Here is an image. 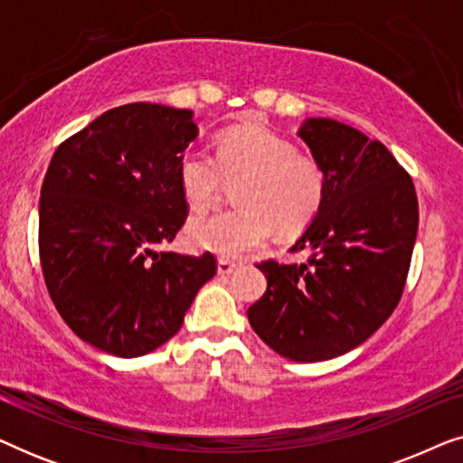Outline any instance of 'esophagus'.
<instances>
[{"label": "esophagus", "mask_w": 463, "mask_h": 463, "mask_svg": "<svg viewBox=\"0 0 463 463\" xmlns=\"http://www.w3.org/2000/svg\"><path fill=\"white\" fill-rule=\"evenodd\" d=\"M236 268H238V263L227 261V259H221V261L217 263L219 276H230V274H233V271H236Z\"/></svg>", "instance_id": "1"}]
</instances>
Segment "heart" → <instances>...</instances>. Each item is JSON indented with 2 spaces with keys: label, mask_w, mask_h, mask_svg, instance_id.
<instances>
[{
  "label": "heart",
  "mask_w": 463,
  "mask_h": 463,
  "mask_svg": "<svg viewBox=\"0 0 463 463\" xmlns=\"http://www.w3.org/2000/svg\"><path fill=\"white\" fill-rule=\"evenodd\" d=\"M238 180L233 202L240 208L187 225L194 249L236 259L263 246L274 230L280 236H297L318 214L326 189L318 162L259 122L221 132L214 160L187 151L179 162V187L192 211L211 208L223 183Z\"/></svg>",
  "instance_id": "obj_1"
}]
</instances>
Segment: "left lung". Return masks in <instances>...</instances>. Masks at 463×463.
<instances>
[{
	"label": "left lung",
	"mask_w": 463,
	"mask_h": 463,
	"mask_svg": "<svg viewBox=\"0 0 463 463\" xmlns=\"http://www.w3.org/2000/svg\"><path fill=\"white\" fill-rule=\"evenodd\" d=\"M325 173L318 214L290 250L306 263L259 265L268 290L249 307L255 333L295 363L363 344L401 301L420 208L411 176L379 141L328 118L297 130Z\"/></svg>",
	"instance_id": "obj_1"
}]
</instances>
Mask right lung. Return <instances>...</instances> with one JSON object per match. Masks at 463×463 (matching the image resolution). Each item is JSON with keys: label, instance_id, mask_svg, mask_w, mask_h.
Here are the masks:
<instances>
[{"label": "right lung", "instance_id": "obj_1", "mask_svg": "<svg viewBox=\"0 0 463 463\" xmlns=\"http://www.w3.org/2000/svg\"><path fill=\"white\" fill-rule=\"evenodd\" d=\"M194 111L130 103L105 111L54 151L40 198V259L69 328L119 358L154 352L183 325L217 271L200 257L157 252L187 217L183 151Z\"/></svg>", "mask_w": 463, "mask_h": 463}]
</instances>
